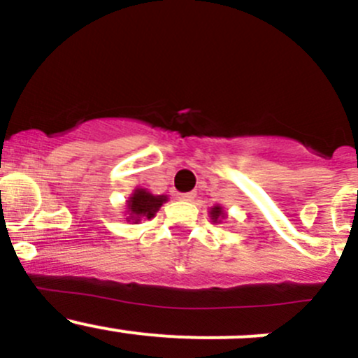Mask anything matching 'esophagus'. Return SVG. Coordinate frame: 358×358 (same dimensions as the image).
<instances>
[{
	"label": "esophagus",
	"instance_id": "esophagus-1",
	"mask_svg": "<svg viewBox=\"0 0 358 358\" xmlns=\"http://www.w3.org/2000/svg\"><path fill=\"white\" fill-rule=\"evenodd\" d=\"M180 199H183V201H192V199H194V192L180 194Z\"/></svg>",
	"mask_w": 358,
	"mask_h": 358
}]
</instances>
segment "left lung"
Returning a JSON list of instances; mask_svg holds the SVG:
<instances>
[{"label":"left lung","instance_id":"left-lung-1","mask_svg":"<svg viewBox=\"0 0 358 358\" xmlns=\"http://www.w3.org/2000/svg\"><path fill=\"white\" fill-rule=\"evenodd\" d=\"M223 215H225V213H223V209L220 208V206H215V208L211 209V216H213V220H215V222L220 218V216H223Z\"/></svg>","mask_w":358,"mask_h":358}]
</instances>
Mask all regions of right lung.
I'll use <instances>...</instances> for the list:
<instances>
[{"instance_id": "obj_1", "label": "right lung", "mask_w": 358, "mask_h": 358, "mask_svg": "<svg viewBox=\"0 0 358 358\" xmlns=\"http://www.w3.org/2000/svg\"><path fill=\"white\" fill-rule=\"evenodd\" d=\"M162 202H166V196H152L147 190L136 189L135 194L129 197L128 209H129V220L133 222H140V218H152L161 208Z\"/></svg>"}]
</instances>
